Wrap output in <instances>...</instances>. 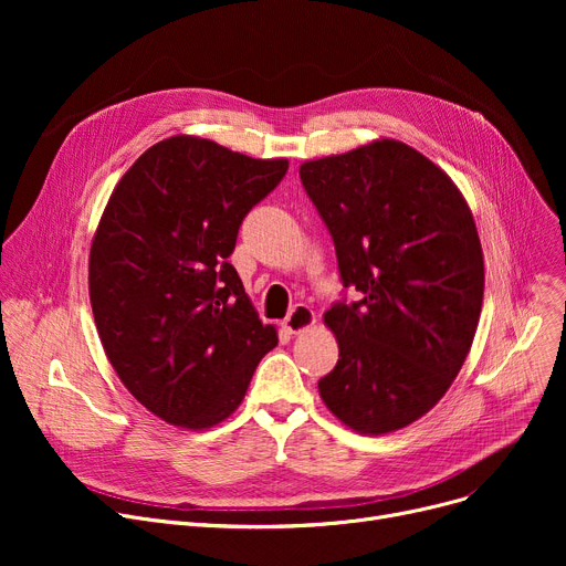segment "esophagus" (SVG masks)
Segmentation results:
<instances>
[{
	"mask_svg": "<svg viewBox=\"0 0 566 566\" xmlns=\"http://www.w3.org/2000/svg\"><path fill=\"white\" fill-rule=\"evenodd\" d=\"M314 312L307 307V305H295L289 316L282 321V328L289 333V335H298L303 331H307L310 325H314Z\"/></svg>",
	"mask_w": 566,
	"mask_h": 566,
	"instance_id": "34e87169",
	"label": "esophagus"
}]
</instances>
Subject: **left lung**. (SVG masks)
<instances>
[{
  "label": "left lung",
  "instance_id": "left-lung-1",
  "mask_svg": "<svg viewBox=\"0 0 566 566\" xmlns=\"http://www.w3.org/2000/svg\"><path fill=\"white\" fill-rule=\"evenodd\" d=\"M301 181L344 284L325 312L339 360L318 392L355 431H397L448 392L478 331L484 259L472 213L448 174L395 139L305 163Z\"/></svg>",
  "mask_w": 566,
  "mask_h": 566
}]
</instances>
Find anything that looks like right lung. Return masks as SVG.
<instances>
[{
	"label": "right lung",
	"instance_id": "obj_1",
	"mask_svg": "<svg viewBox=\"0 0 566 566\" xmlns=\"http://www.w3.org/2000/svg\"><path fill=\"white\" fill-rule=\"evenodd\" d=\"M286 169L169 137L107 201L88 254L96 328L130 395L169 424L208 429L229 418L277 344L229 256L245 216Z\"/></svg>",
	"mask_w": 566,
	"mask_h": 566
}]
</instances>
